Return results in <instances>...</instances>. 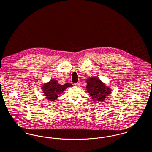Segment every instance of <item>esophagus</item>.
<instances>
[{
  "instance_id": "1",
  "label": "esophagus",
  "mask_w": 152,
  "mask_h": 152,
  "mask_svg": "<svg viewBox=\"0 0 152 152\" xmlns=\"http://www.w3.org/2000/svg\"><path fill=\"white\" fill-rule=\"evenodd\" d=\"M80 84H81L80 82H78V83H76V84H74V86H76V87H79V86H80Z\"/></svg>"
}]
</instances>
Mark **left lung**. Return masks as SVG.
<instances>
[{
  "mask_svg": "<svg viewBox=\"0 0 152 152\" xmlns=\"http://www.w3.org/2000/svg\"><path fill=\"white\" fill-rule=\"evenodd\" d=\"M86 82L87 84L86 92L94 101H104L112 93L111 88L97 77H91L87 79Z\"/></svg>",
  "mask_w": 152,
  "mask_h": 152,
  "instance_id": "8db88e82",
  "label": "left lung"
}]
</instances>
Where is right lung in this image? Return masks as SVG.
Here are the masks:
<instances>
[{"mask_svg":"<svg viewBox=\"0 0 152 152\" xmlns=\"http://www.w3.org/2000/svg\"><path fill=\"white\" fill-rule=\"evenodd\" d=\"M72 86L70 83H66L64 85L58 83V80L52 79L47 83H44L41 87L43 92L44 96L50 101H55L58 99L59 94H61L65 89Z\"/></svg>","mask_w":152,"mask_h":152,"instance_id":"1","label":"right lung"}]
</instances>
